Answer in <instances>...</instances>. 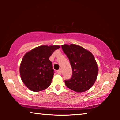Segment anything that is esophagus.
Segmentation results:
<instances>
[{
	"label": "esophagus",
	"instance_id": "34e87169",
	"mask_svg": "<svg viewBox=\"0 0 120 120\" xmlns=\"http://www.w3.org/2000/svg\"><path fill=\"white\" fill-rule=\"evenodd\" d=\"M57 73H58V74H60L61 73V70L60 69H59L58 71H57Z\"/></svg>",
	"mask_w": 120,
	"mask_h": 120
}]
</instances>
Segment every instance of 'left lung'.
I'll return each mask as SVG.
<instances>
[{
  "mask_svg": "<svg viewBox=\"0 0 120 120\" xmlns=\"http://www.w3.org/2000/svg\"><path fill=\"white\" fill-rule=\"evenodd\" d=\"M61 48L68 57L72 68L71 79L65 80L67 87L77 93L89 90L95 82L98 67L94 56L82 47L65 44Z\"/></svg>",
  "mask_w": 120,
  "mask_h": 120,
  "instance_id": "left-lung-1",
  "label": "left lung"
}]
</instances>
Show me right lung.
Wrapping results in <instances>:
<instances>
[{
    "label": "right lung",
    "mask_w": 120,
    "mask_h": 120,
    "mask_svg": "<svg viewBox=\"0 0 120 120\" xmlns=\"http://www.w3.org/2000/svg\"><path fill=\"white\" fill-rule=\"evenodd\" d=\"M58 45L37 47L25 55L20 66V73L25 86L34 92L42 91L51 83L54 71L49 60Z\"/></svg>",
    "instance_id": "1"
}]
</instances>
